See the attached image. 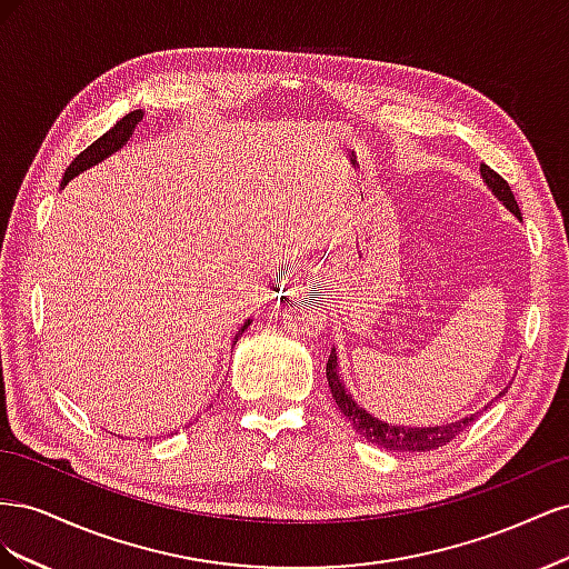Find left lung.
I'll return each mask as SVG.
<instances>
[{
  "instance_id": "1",
  "label": "left lung",
  "mask_w": 569,
  "mask_h": 569,
  "mask_svg": "<svg viewBox=\"0 0 569 569\" xmlns=\"http://www.w3.org/2000/svg\"><path fill=\"white\" fill-rule=\"evenodd\" d=\"M479 170H481V178H485L487 187L498 197V201H503V206L510 213L522 218L520 206H518V201H515V194L510 192V184L501 176H498L496 170H491L485 163H481ZM337 368H339L337 366V353L332 349L330 358H327V368H325L327 385H330L332 399L337 401V406H339L343 416L349 418V422L353 425L356 432L363 435L370 443L380 446V449L410 451V453L435 451V449H441V446H446L449 441H453L462 432V429H468L477 420V412H475V416H470V418H460L456 422H446V425H437V427H396V425L382 422V420L372 418L366 408H360L356 403L351 391L343 387V382L339 380ZM498 396H501V393H498Z\"/></svg>"
}]
</instances>
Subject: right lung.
Masks as SVG:
<instances>
[{
    "instance_id": "add662e5",
    "label": "right lung",
    "mask_w": 569,
    "mask_h": 569,
    "mask_svg": "<svg viewBox=\"0 0 569 569\" xmlns=\"http://www.w3.org/2000/svg\"><path fill=\"white\" fill-rule=\"evenodd\" d=\"M142 116H144V111H142V109H137V111H130V113H126V116L120 118L118 123H116V126H113L109 132L101 134L99 140H97V142H92V144H90L88 149H84V151H80L78 157L73 159V163L66 168L63 180H61V187H63V184H68V182H71L76 176H80L82 170H88V168L97 166L99 161L109 159L113 151H118L120 147H123V144L130 140V137H132L134 128L142 123ZM249 325H251V320H247V322L242 325V330H239V335H242ZM239 335H234V343H237Z\"/></svg>"
}]
</instances>
